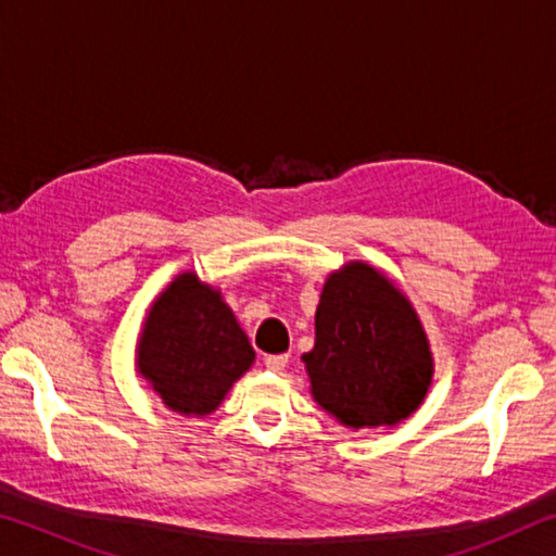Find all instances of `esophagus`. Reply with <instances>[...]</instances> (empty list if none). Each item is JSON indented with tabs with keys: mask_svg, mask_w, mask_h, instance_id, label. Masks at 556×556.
Wrapping results in <instances>:
<instances>
[{
	"mask_svg": "<svg viewBox=\"0 0 556 556\" xmlns=\"http://www.w3.org/2000/svg\"><path fill=\"white\" fill-rule=\"evenodd\" d=\"M287 363H289V355H267L265 357V368L271 372H281L287 368Z\"/></svg>",
	"mask_w": 556,
	"mask_h": 556,
	"instance_id": "1",
	"label": "esophagus"
}]
</instances>
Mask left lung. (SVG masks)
Instances as JSON below:
<instances>
[{
	"mask_svg": "<svg viewBox=\"0 0 556 556\" xmlns=\"http://www.w3.org/2000/svg\"><path fill=\"white\" fill-rule=\"evenodd\" d=\"M301 363L314 402L353 431L400 425L421 407L434 378V355L412 301L363 260L326 277L316 343Z\"/></svg>",
	"mask_w": 556,
	"mask_h": 556,
	"instance_id": "1",
	"label": "left lung"
}]
</instances>
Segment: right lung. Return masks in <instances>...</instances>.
Here are the masks:
<instances>
[{"label": "right lung", "mask_w": 556, "mask_h": 556, "mask_svg": "<svg viewBox=\"0 0 556 556\" xmlns=\"http://www.w3.org/2000/svg\"><path fill=\"white\" fill-rule=\"evenodd\" d=\"M255 363L223 291L181 271L147 308L135 368L168 409L208 417Z\"/></svg>", "instance_id": "obj_1"}]
</instances>
